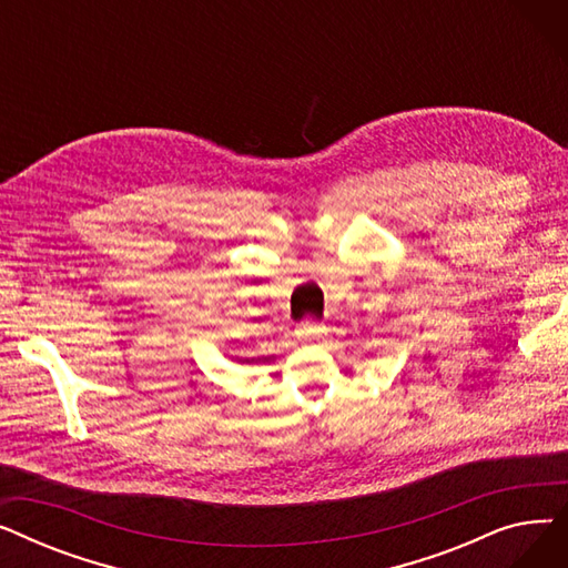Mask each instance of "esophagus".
<instances>
[{"mask_svg": "<svg viewBox=\"0 0 568 568\" xmlns=\"http://www.w3.org/2000/svg\"><path fill=\"white\" fill-rule=\"evenodd\" d=\"M324 326L322 324H317V322H304V324H300L294 329V336L300 338L302 343H320L322 338H324Z\"/></svg>", "mask_w": 568, "mask_h": 568, "instance_id": "34e87169", "label": "esophagus"}]
</instances>
